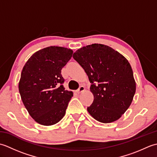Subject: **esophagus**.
Here are the masks:
<instances>
[{
	"instance_id": "esophagus-1",
	"label": "esophagus",
	"mask_w": 157,
	"mask_h": 157,
	"mask_svg": "<svg viewBox=\"0 0 157 157\" xmlns=\"http://www.w3.org/2000/svg\"><path fill=\"white\" fill-rule=\"evenodd\" d=\"M85 90V87L84 86H79V88L77 90H76V92H77V93H81V92H84Z\"/></svg>"
}]
</instances>
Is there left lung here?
<instances>
[{
	"mask_svg": "<svg viewBox=\"0 0 157 157\" xmlns=\"http://www.w3.org/2000/svg\"><path fill=\"white\" fill-rule=\"evenodd\" d=\"M73 57L88 76L94 101L87 110L97 121H116L128 109L136 92L132 67L124 56L108 46L92 44L73 53Z\"/></svg>",
	"mask_w": 157,
	"mask_h": 157,
	"instance_id": "8db88e82",
	"label": "left lung"
}]
</instances>
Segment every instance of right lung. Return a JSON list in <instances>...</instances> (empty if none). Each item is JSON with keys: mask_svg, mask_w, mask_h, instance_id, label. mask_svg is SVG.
Here are the masks:
<instances>
[{"mask_svg": "<svg viewBox=\"0 0 157 157\" xmlns=\"http://www.w3.org/2000/svg\"><path fill=\"white\" fill-rule=\"evenodd\" d=\"M73 52L67 48L49 46L35 52L23 67L19 94L29 114L40 124L54 125L65 114L73 92L63 85L61 69Z\"/></svg>", "mask_w": 157, "mask_h": 157, "instance_id": "right-lung-1", "label": "right lung"}]
</instances>
